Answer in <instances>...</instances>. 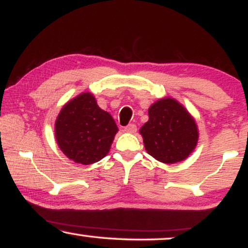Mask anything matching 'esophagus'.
Masks as SVG:
<instances>
[{
    "label": "esophagus",
    "instance_id": "obj_1",
    "mask_svg": "<svg viewBox=\"0 0 248 248\" xmlns=\"http://www.w3.org/2000/svg\"><path fill=\"white\" fill-rule=\"evenodd\" d=\"M124 132L127 133H135L136 132V124H129L124 127Z\"/></svg>",
    "mask_w": 248,
    "mask_h": 248
}]
</instances>
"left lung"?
Wrapping results in <instances>:
<instances>
[{
  "label": "left lung",
  "mask_w": 248,
  "mask_h": 248,
  "mask_svg": "<svg viewBox=\"0 0 248 248\" xmlns=\"http://www.w3.org/2000/svg\"><path fill=\"white\" fill-rule=\"evenodd\" d=\"M149 120L140 133L149 155L163 163L183 161L198 140L196 122L186 109L171 98L162 99L148 110Z\"/></svg>",
  "instance_id": "8db88e82"
}]
</instances>
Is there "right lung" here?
<instances>
[{
  "label": "right lung",
  "instance_id": "right-lung-1",
  "mask_svg": "<svg viewBox=\"0 0 248 248\" xmlns=\"http://www.w3.org/2000/svg\"><path fill=\"white\" fill-rule=\"evenodd\" d=\"M55 129L62 152L87 166L107 155L118 126L109 113L96 105L94 96L82 93L62 107Z\"/></svg>",
  "mask_w": 248,
  "mask_h": 248
}]
</instances>
